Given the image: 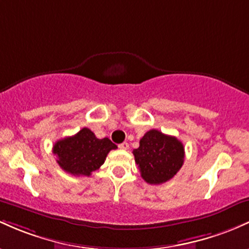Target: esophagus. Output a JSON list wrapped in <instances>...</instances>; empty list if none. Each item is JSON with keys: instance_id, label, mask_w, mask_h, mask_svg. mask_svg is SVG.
<instances>
[{"instance_id": "obj_1", "label": "esophagus", "mask_w": 249, "mask_h": 249, "mask_svg": "<svg viewBox=\"0 0 249 249\" xmlns=\"http://www.w3.org/2000/svg\"><path fill=\"white\" fill-rule=\"evenodd\" d=\"M128 147H129V144H128L127 142H122V143H120V144H119V148H120V149H124V150H125V149H128Z\"/></svg>"}]
</instances>
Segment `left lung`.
<instances>
[{
    "label": "left lung",
    "instance_id": "8db88e82",
    "mask_svg": "<svg viewBox=\"0 0 249 249\" xmlns=\"http://www.w3.org/2000/svg\"><path fill=\"white\" fill-rule=\"evenodd\" d=\"M141 177L150 185H160L174 178L183 164L185 148L175 136L152 129L133 150Z\"/></svg>",
    "mask_w": 249,
    "mask_h": 249
}]
</instances>
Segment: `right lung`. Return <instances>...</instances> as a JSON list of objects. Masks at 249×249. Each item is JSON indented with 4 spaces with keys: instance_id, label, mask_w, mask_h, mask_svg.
Segmentation results:
<instances>
[{
    "instance_id": "right-lung-1",
    "label": "right lung",
    "mask_w": 249,
    "mask_h": 249,
    "mask_svg": "<svg viewBox=\"0 0 249 249\" xmlns=\"http://www.w3.org/2000/svg\"><path fill=\"white\" fill-rule=\"evenodd\" d=\"M116 148L108 138L97 139L89 128H82L75 135L55 142L53 153L64 172L77 177H90L102 166L108 153Z\"/></svg>"
}]
</instances>
